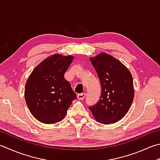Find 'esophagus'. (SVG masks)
I'll use <instances>...</instances> for the list:
<instances>
[{"instance_id":"34e87169","label":"esophagus","mask_w":160,"mask_h":160,"mask_svg":"<svg viewBox=\"0 0 160 160\" xmlns=\"http://www.w3.org/2000/svg\"><path fill=\"white\" fill-rule=\"evenodd\" d=\"M86 97V93H80V94H78L77 95V98H78V99H84V98Z\"/></svg>"}]
</instances>
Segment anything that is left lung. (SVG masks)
<instances>
[{
  "mask_svg": "<svg viewBox=\"0 0 160 160\" xmlns=\"http://www.w3.org/2000/svg\"><path fill=\"white\" fill-rule=\"evenodd\" d=\"M90 60L100 81L102 92L98 103L89 108L98 122L114 123L125 116L133 102L132 76L121 62L109 54L101 53Z\"/></svg>",
  "mask_w": 160,
  "mask_h": 160,
  "instance_id": "obj_1",
  "label": "left lung"
}]
</instances>
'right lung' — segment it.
Returning <instances> with one entry per match:
<instances>
[{
	"label": "right lung",
	"instance_id": "obj_1",
	"mask_svg": "<svg viewBox=\"0 0 160 160\" xmlns=\"http://www.w3.org/2000/svg\"><path fill=\"white\" fill-rule=\"evenodd\" d=\"M74 59L54 54L40 63L25 86V100L30 112L39 121L54 124L61 121L77 95L64 74Z\"/></svg>",
	"mask_w": 160,
	"mask_h": 160
}]
</instances>
